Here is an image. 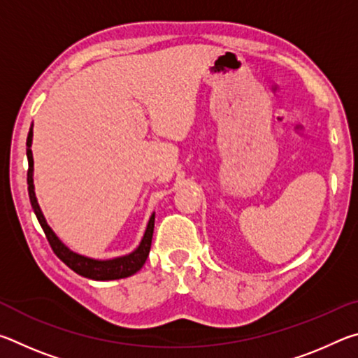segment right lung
Instances as JSON below:
<instances>
[{
	"label": "right lung",
	"instance_id": "add662e5",
	"mask_svg": "<svg viewBox=\"0 0 358 358\" xmlns=\"http://www.w3.org/2000/svg\"><path fill=\"white\" fill-rule=\"evenodd\" d=\"M31 143H33V124L29 128L28 138H27V157H28V194H29V202H31V207L34 210V215L38 217L42 230H44L45 237L50 243L53 252L63 260V262L69 266L71 270H74L77 275L90 278V280L94 281H112V280H121V278H128L131 275L137 273L138 270L142 268L145 260H147L151 248V238H153V229H155V213L150 216L147 229H145V234L141 240V243L136 248L134 251L129 254H124V256L113 257V259H93L82 256L76 251L69 250L62 240L57 237V234L53 232L52 227L48 226L44 215H42V210L38 203V199H36L34 192V183H33V171H34V161H33V151H31Z\"/></svg>",
	"mask_w": 358,
	"mask_h": 358
}]
</instances>
